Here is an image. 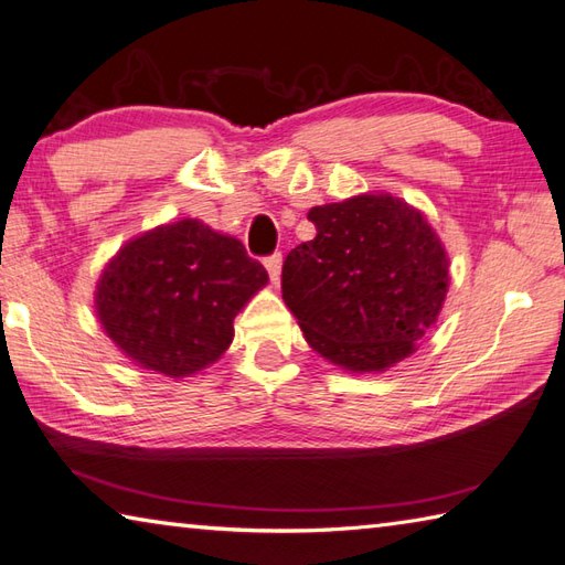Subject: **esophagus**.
<instances>
[{
	"mask_svg": "<svg viewBox=\"0 0 565 565\" xmlns=\"http://www.w3.org/2000/svg\"><path fill=\"white\" fill-rule=\"evenodd\" d=\"M266 270L270 275L273 285H278L280 282V273H282V256H280V253H275V256L266 258Z\"/></svg>",
	"mask_w": 565,
	"mask_h": 565,
	"instance_id": "1",
	"label": "esophagus"
}]
</instances>
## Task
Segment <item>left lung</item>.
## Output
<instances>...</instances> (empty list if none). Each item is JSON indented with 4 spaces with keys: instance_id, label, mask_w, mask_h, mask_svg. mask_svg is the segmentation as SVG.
Returning a JSON list of instances; mask_svg holds the SVG:
<instances>
[{
    "instance_id": "left-lung-1",
    "label": "left lung",
    "mask_w": 565,
    "mask_h": 565,
    "mask_svg": "<svg viewBox=\"0 0 565 565\" xmlns=\"http://www.w3.org/2000/svg\"><path fill=\"white\" fill-rule=\"evenodd\" d=\"M317 236L287 253L282 299L321 359L383 373L417 351L446 302L448 250L427 214L390 192L312 206Z\"/></svg>"
}]
</instances>
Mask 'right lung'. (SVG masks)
Wrapping results in <instances>:
<instances>
[{
  "mask_svg": "<svg viewBox=\"0 0 565 565\" xmlns=\"http://www.w3.org/2000/svg\"><path fill=\"white\" fill-rule=\"evenodd\" d=\"M266 285V268L238 238L180 218L114 253L97 280L95 312L134 365L182 380L222 359L234 317Z\"/></svg>",
  "mask_w": 565,
  "mask_h": 565,
  "instance_id": "obj_1",
  "label": "right lung"
}]
</instances>
